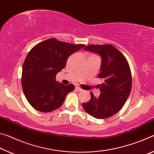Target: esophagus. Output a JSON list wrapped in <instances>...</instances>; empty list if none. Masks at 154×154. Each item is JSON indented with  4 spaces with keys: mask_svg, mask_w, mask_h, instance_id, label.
<instances>
[{
    "mask_svg": "<svg viewBox=\"0 0 154 154\" xmlns=\"http://www.w3.org/2000/svg\"><path fill=\"white\" fill-rule=\"evenodd\" d=\"M75 89H76L77 91H79V92H81V91H82V88H81L79 87V86H76V87H75Z\"/></svg>",
    "mask_w": 154,
    "mask_h": 154,
    "instance_id": "obj_1",
    "label": "esophagus"
}]
</instances>
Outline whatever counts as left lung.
<instances>
[{
    "mask_svg": "<svg viewBox=\"0 0 154 154\" xmlns=\"http://www.w3.org/2000/svg\"><path fill=\"white\" fill-rule=\"evenodd\" d=\"M84 49L100 55L102 64L98 77L104 83L99 87V97L96 98L91 92L90 101L83 103V108L94 118H110L123 107L131 91L132 75L128 62L111 44L88 45Z\"/></svg>",
    "mask_w": 154,
    "mask_h": 154,
    "instance_id": "left-lung-1",
    "label": "left lung"
}]
</instances>
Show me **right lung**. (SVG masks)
<instances>
[{"mask_svg":"<svg viewBox=\"0 0 154 154\" xmlns=\"http://www.w3.org/2000/svg\"><path fill=\"white\" fill-rule=\"evenodd\" d=\"M84 47L51 38L38 43L29 51L22 66V86L33 108L47 113L62 106L75 86L56 82V76L66 66L67 58Z\"/></svg>","mask_w":154,"mask_h":154,"instance_id":"right-lung-1","label":"right lung"}]
</instances>
